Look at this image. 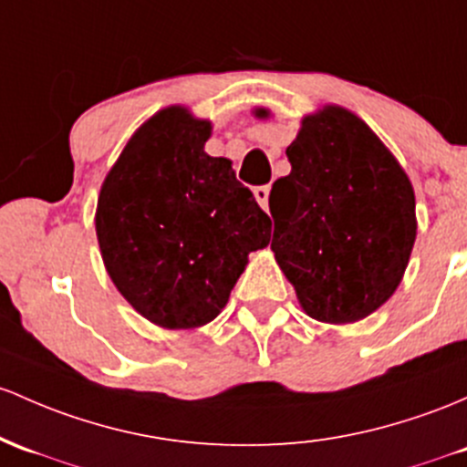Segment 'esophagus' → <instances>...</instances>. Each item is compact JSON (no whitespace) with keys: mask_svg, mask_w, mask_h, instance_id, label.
Here are the masks:
<instances>
[{"mask_svg":"<svg viewBox=\"0 0 467 467\" xmlns=\"http://www.w3.org/2000/svg\"><path fill=\"white\" fill-rule=\"evenodd\" d=\"M268 197H270V186H257L254 188V199L259 202V206L268 210Z\"/></svg>","mask_w":467,"mask_h":467,"instance_id":"1","label":"esophagus"}]
</instances>
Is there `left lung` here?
Wrapping results in <instances>:
<instances>
[{"label": "left lung", "mask_w": 467, "mask_h": 467, "mask_svg": "<svg viewBox=\"0 0 467 467\" xmlns=\"http://www.w3.org/2000/svg\"><path fill=\"white\" fill-rule=\"evenodd\" d=\"M288 177L270 192L276 264L312 319L352 324L386 304L414 237V191L379 137L327 106L290 143Z\"/></svg>", "instance_id": "left-lung-1"}]
</instances>
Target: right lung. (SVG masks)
Masks as SVG:
<instances>
[{"instance_id": "1", "label": "right lung", "mask_w": 467, "mask_h": 467, "mask_svg": "<svg viewBox=\"0 0 467 467\" xmlns=\"http://www.w3.org/2000/svg\"><path fill=\"white\" fill-rule=\"evenodd\" d=\"M208 137V121L161 110L128 141L97 202V239L117 290L172 330L222 312L273 228L228 159L203 152Z\"/></svg>"}]
</instances>
